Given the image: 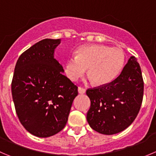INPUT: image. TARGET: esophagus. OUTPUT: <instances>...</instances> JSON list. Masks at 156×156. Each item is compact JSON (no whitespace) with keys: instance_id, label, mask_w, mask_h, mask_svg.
I'll return each mask as SVG.
<instances>
[{"instance_id":"34e87169","label":"esophagus","mask_w":156,"mask_h":156,"mask_svg":"<svg viewBox=\"0 0 156 156\" xmlns=\"http://www.w3.org/2000/svg\"><path fill=\"white\" fill-rule=\"evenodd\" d=\"M78 93H79V94H84L86 92L85 88H84V87H78Z\"/></svg>"}]
</instances>
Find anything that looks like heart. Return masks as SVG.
I'll use <instances>...</instances> for the list:
<instances>
[{
    "mask_svg": "<svg viewBox=\"0 0 156 156\" xmlns=\"http://www.w3.org/2000/svg\"><path fill=\"white\" fill-rule=\"evenodd\" d=\"M124 53L119 48L103 45H87L78 48L76 56L71 55L66 62V73L72 81L87 75L95 85L104 86L113 81L124 65Z\"/></svg>",
    "mask_w": 156,
    "mask_h": 156,
    "instance_id": "heart-1",
    "label": "heart"
}]
</instances>
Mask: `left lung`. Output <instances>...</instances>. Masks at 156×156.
<instances>
[{"mask_svg": "<svg viewBox=\"0 0 156 156\" xmlns=\"http://www.w3.org/2000/svg\"><path fill=\"white\" fill-rule=\"evenodd\" d=\"M143 90L141 68L136 58L132 56L113 81L86 90L90 100L87 113L90 127L105 135L124 130L138 115Z\"/></svg>", "mask_w": 156, "mask_h": 156, "instance_id": "obj_1", "label": "left lung"}]
</instances>
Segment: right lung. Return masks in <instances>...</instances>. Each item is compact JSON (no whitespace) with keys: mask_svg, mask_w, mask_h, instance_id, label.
<instances>
[{"mask_svg":"<svg viewBox=\"0 0 156 156\" xmlns=\"http://www.w3.org/2000/svg\"><path fill=\"white\" fill-rule=\"evenodd\" d=\"M60 40L45 39L23 52L15 66L11 91L23 127L38 137H49L66 126L78 86L62 74L54 58Z\"/></svg>","mask_w":156,"mask_h":156,"instance_id":"1","label":"right lung"}]
</instances>
